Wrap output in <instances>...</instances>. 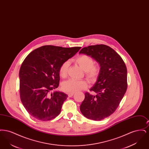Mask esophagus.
<instances>
[{
  "label": "esophagus",
  "mask_w": 149,
  "mask_h": 149,
  "mask_svg": "<svg viewBox=\"0 0 149 149\" xmlns=\"http://www.w3.org/2000/svg\"><path fill=\"white\" fill-rule=\"evenodd\" d=\"M74 93H68V96L69 97H72L74 95Z\"/></svg>",
  "instance_id": "34e87169"
}]
</instances>
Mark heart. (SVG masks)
Segmentation results:
<instances>
[{"mask_svg":"<svg viewBox=\"0 0 149 149\" xmlns=\"http://www.w3.org/2000/svg\"><path fill=\"white\" fill-rule=\"evenodd\" d=\"M75 62L78 64L85 72L87 79L91 81H95L99 76L100 69L98 65H94L92 57L86 55H81L74 59ZM69 63L64 61L60 65L58 68V74L62 78H66L68 75ZM88 84L85 80H75L70 79L63 83L62 89L68 93H75L84 90L87 87Z\"/></svg>","mask_w":149,"mask_h":149,"instance_id":"1","label":"heart"}]
</instances>
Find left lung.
<instances>
[{"mask_svg":"<svg viewBox=\"0 0 149 149\" xmlns=\"http://www.w3.org/2000/svg\"><path fill=\"white\" fill-rule=\"evenodd\" d=\"M79 54L91 56L100 66L97 81L90 89L96 95L85 93L80 111L87 118L103 120L115 112L126 92V66L120 55L105 45L89 46Z\"/></svg>","mask_w":149,"mask_h":149,"instance_id":"8db88e82","label":"left lung"}]
</instances>
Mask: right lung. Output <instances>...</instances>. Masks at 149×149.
Masks as SVG:
<instances>
[{
    "mask_svg": "<svg viewBox=\"0 0 149 149\" xmlns=\"http://www.w3.org/2000/svg\"><path fill=\"white\" fill-rule=\"evenodd\" d=\"M80 49L46 45L33 50L25 58L19 74V94L23 106L31 116L45 121L60 114L68 95L52 93L59 85L58 68Z\"/></svg>",
    "mask_w": 149,
    "mask_h": 149,
    "instance_id": "obj_1",
    "label": "right lung"
}]
</instances>
